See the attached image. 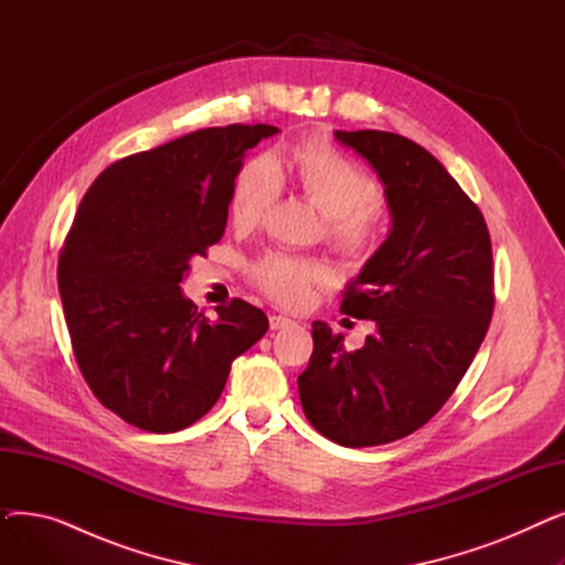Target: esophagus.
<instances>
[{
    "instance_id": "esophagus-1",
    "label": "esophagus",
    "mask_w": 565,
    "mask_h": 565,
    "mask_svg": "<svg viewBox=\"0 0 565 565\" xmlns=\"http://www.w3.org/2000/svg\"><path fill=\"white\" fill-rule=\"evenodd\" d=\"M292 324V320L290 318H286V316H270V330H286V328H290Z\"/></svg>"
}]
</instances>
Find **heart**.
<instances>
[{"label": "heart", "instance_id": "b5f03b06", "mask_svg": "<svg viewBox=\"0 0 565 565\" xmlns=\"http://www.w3.org/2000/svg\"><path fill=\"white\" fill-rule=\"evenodd\" d=\"M300 190L330 220L337 245L345 252H364L375 243L380 215V185L362 167L337 153L330 143H300L288 158ZM281 192V171L267 156L254 158L237 173L228 213L235 226H254L270 211ZM265 292L284 305H302L313 284L330 279V267L288 254H270L254 267Z\"/></svg>", "mask_w": 565, "mask_h": 565}]
</instances>
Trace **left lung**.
Returning a JSON list of instances; mask_svg holds the SVG:
<instances>
[{"instance_id":"obj_1","label":"left lung","mask_w":565,"mask_h":565,"mask_svg":"<svg viewBox=\"0 0 565 565\" xmlns=\"http://www.w3.org/2000/svg\"><path fill=\"white\" fill-rule=\"evenodd\" d=\"M334 139L377 173L392 226L341 305L375 332L348 352L316 320L298 390L320 435L360 449L422 428L458 387L492 316V245L477 203L424 146L380 130Z\"/></svg>"}]
</instances>
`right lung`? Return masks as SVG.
Returning <instances> with one entry per match:
<instances>
[{"instance_id":"obj_1","label":"right lung","mask_w":565,"mask_h":565,"mask_svg":"<svg viewBox=\"0 0 565 565\" xmlns=\"http://www.w3.org/2000/svg\"><path fill=\"white\" fill-rule=\"evenodd\" d=\"M277 132L196 130L109 164L86 190L58 258V295L86 384L130 426H192L217 403L233 360L267 332V316L243 300L205 318L181 281L224 235L247 151Z\"/></svg>"}]
</instances>
